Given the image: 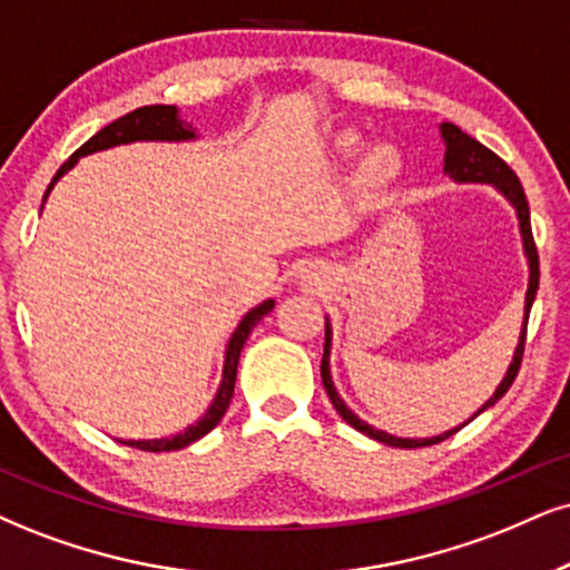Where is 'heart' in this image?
I'll return each instance as SVG.
<instances>
[{"label": "heart", "instance_id": "obj_1", "mask_svg": "<svg viewBox=\"0 0 570 570\" xmlns=\"http://www.w3.org/2000/svg\"><path fill=\"white\" fill-rule=\"evenodd\" d=\"M338 147L343 156H356L362 142L356 135H343L338 139ZM399 174H402V158L396 156V150L389 145H375L364 153L356 181H360V187L367 189V193H383V189L393 187Z\"/></svg>", "mask_w": 570, "mask_h": 570}]
</instances>
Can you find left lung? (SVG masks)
Masks as SVG:
<instances>
[{"label":"left lung","mask_w":570,"mask_h":570,"mask_svg":"<svg viewBox=\"0 0 570 570\" xmlns=\"http://www.w3.org/2000/svg\"><path fill=\"white\" fill-rule=\"evenodd\" d=\"M441 137H444V145H446V153H444V171L452 177L454 181H481V185H494L500 193L504 195L512 203V208H515L518 214V222H521V237H523V250H525V258H529V291H525V317H523V330H521V338H518V346H515V354H512V362L508 367V375L502 377V383L497 385L494 396L489 399L487 404L481 406L479 412L489 410V406H494L500 399L508 393V389L515 381L518 370H521V360H523V346H525V325H529V312H531V304L533 298H537V291H539V253H537V243H533V235H531V214H529V200H525V193H523V185L521 179L515 177V171L504 164V160L497 156V153H491L487 145H481L479 139H473L465 131L460 129V126L454 124H441ZM330 343H333V330H330V322H325V354H322V383H325V391L330 396V402H333L335 410L351 428H356V431L370 435V439L381 441V444H389V446H399V449H417V446H431V444H439V441L449 439V435H454L460 428H452V431L441 433V435H433V439H399V435H391L385 431H377V428H372L364 423V420L356 417L354 412L348 410L346 402L338 396V391H335L333 385V375H330ZM473 414V417H475ZM470 417V420H473ZM468 420V423H470Z\"/></svg>","instance_id":"left-lung-1"}]
</instances>
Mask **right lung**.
Returning a JSON list of instances; mask_svg holds the SVG:
<instances>
[{"instance_id":"1","label":"right lung","mask_w":570,"mask_h":570,"mask_svg":"<svg viewBox=\"0 0 570 570\" xmlns=\"http://www.w3.org/2000/svg\"><path fill=\"white\" fill-rule=\"evenodd\" d=\"M187 139H195L193 124L181 121L179 110L174 108V105H145V108L131 110V114L121 116L118 121L108 124L105 129L97 131L95 137L87 139V142H83L79 150H76L73 156H70L66 164L58 168L55 179L49 181L45 200H47V195L52 193L55 181H58L66 171H70L76 164H79V158H83V156H91V153H97V150H108V147L129 145V142H187ZM272 308H274L272 298L264 301V304H258L256 308H250V312L240 320V325H237L235 333H232V338L227 343V354H224L222 385H219V391H216L214 402H210L206 414H203L198 423L185 428V431L171 435V439L121 441V444L137 446V449H142V452H174V449H185L193 444V441H198L206 433L214 431V428L219 425V420L224 417V412H227V406L232 402V393H235L237 362H240V351L245 346V341H248L250 330L256 327L258 322H262V317H266V314L272 312Z\"/></svg>"}]
</instances>
